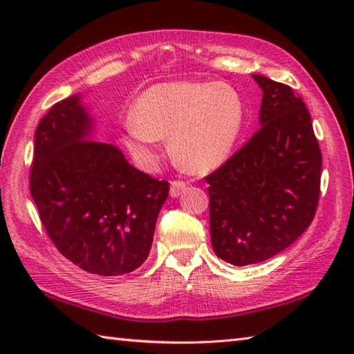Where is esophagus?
<instances>
[{
    "instance_id": "esophagus-1",
    "label": "esophagus",
    "mask_w": 354,
    "mask_h": 354,
    "mask_svg": "<svg viewBox=\"0 0 354 354\" xmlns=\"http://www.w3.org/2000/svg\"><path fill=\"white\" fill-rule=\"evenodd\" d=\"M187 189V184L183 181H173L170 184V196L171 198H178L181 196V193Z\"/></svg>"
}]
</instances>
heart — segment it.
<instances>
[{"instance_id": "heart-1", "label": "heart", "mask_w": 354, "mask_h": 354, "mask_svg": "<svg viewBox=\"0 0 354 354\" xmlns=\"http://www.w3.org/2000/svg\"><path fill=\"white\" fill-rule=\"evenodd\" d=\"M245 123L234 88L216 82H165L142 91L124 123V142L142 165H155L169 137L170 153L184 170L208 173L228 160Z\"/></svg>"}]
</instances>
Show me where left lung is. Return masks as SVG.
Returning <instances> with one entry per match:
<instances>
[{"label": "left lung", "instance_id": "left-lung-1", "mask_svg": "<svg viewBox=\"0 0 354 354\" xmlns=\"http://www.w3.org/2000/svg\"><path fill=\"white\" fill-rule=\"evenodd\" d=\"M261 88L260 129L205 179L209 232L219 259L265 261L290 246L317 213L321 150L301 97L252 74Z\"/></svg>", "mask_w": 354, "mask_h": 354}]
</instances>
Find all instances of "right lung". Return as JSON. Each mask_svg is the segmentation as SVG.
<instances>
[{"label": "right lung", "mask_w": 354, "mask_h": 354, "mask_svg": "<svg viewBox=\"0 0 354 354\" xmlns=\"http://www.w3.org/2000/svg\"><path fill=\"white\" fill-rule=\"evenodd\" d=\"M94 126L80 94L51 106L35 133L30 193L64 257L95 275H123L147 259L169 183L94 141Z\"/></svg>", "instance_id": "right-lung-1"}]
</instances>
